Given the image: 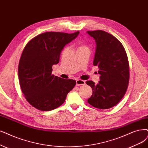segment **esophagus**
<instances>
[{"instance_id":"1","label":"esophagus","mask_w":148,"mask_h":148,"mask_svg":"<svg viewBox=\"0 0 148 148\" xmlns=\"http://www.w3.org/2000/svg\"><path fill=\"white\" fill-rule=\"evenodd\" d=\"M85 84V82L84 80L78 79L76 80V85L77 86H80V85H83Z\"/></svg>"}]
</instances>
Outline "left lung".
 Returning <instances> with one entry per match:
<instances>
[{"label":"left lung","instance_id":"obj_1","mask_svg":"<svg viewBox=\"0 0 148 148\" xmlns=\"http://www.w3.org/2000/svg\"><path fill=\"white\" fill-rule=\"evenodd\" d=\"M96 43L93 64L99 68L100 80L86 82L92 90L88 99L91 106L108 109L115 106L127 91L129 82V64L126 52L116 38L103 30L87 32Z\"/></svg>","mask_w":148,"mask_h":148}]
</instances>
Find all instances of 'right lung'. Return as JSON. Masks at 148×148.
Returning <instances> with one entry per match:
<instances>
[{"label":"right lung","instance_id":"right-lung-1","mask_svg":"<svg viewBox=\"0 0 148 148\" xmlns=\"http://www.w3.org/2000/svg\"><path fill=\"white\" fill-rule=\"evenodd\" d=\"M79 34L45 32L25 46L18 66L19 84L26 100L38 110L50 111L62 106L75 86L74 80L63 79L52 72L63 47Z\"/></svg>","mask_w":148,"mask_h":148}]
</instances>
